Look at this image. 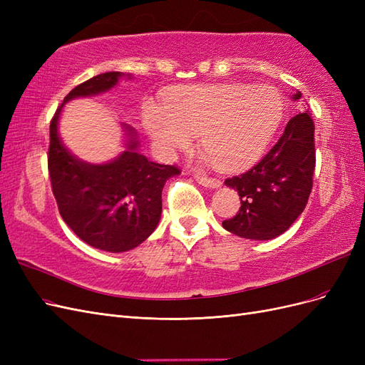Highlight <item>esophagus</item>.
<instances>
[{
  "instance_id": "esophagus-1",
  "label": "esophagus",
  "mask_w": 365,
  "mask_h": 365,
  "mask_svg": "<svg viewBox=\"0 0 365 365\" xmlns=\"http://www.w3.org/2000/svg\"><path fill=\"white\" fill-rule=\"evenodd\" d=\"M195 180H196L197 182H200L201 185L208 187V189H217V187L222 185V182H220L219 180H216V178H208V176L201 175V173H196V175H195Z\"/></svg>"
}]
</instances>
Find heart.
<instances>
[{
  "mask_svg": "<svg viewBox=\"0 0 365 365\" xmlns=\"http://www.w3.org/2000/svg\"><path fill=\"white\" fill-rule=\"evenodd\" d=\"M284 102L269 86L239 83L193 85L175 90L164 106L148 102L143 125L165 157L184 148L197 134L204 160L219 169L239 170L267 150L283 117Z\"/></svg>",
  "mask_w": 365,
  "mask_h": 365,
  "instance_id": "1",
  "label": "heart"
}]
</instances>
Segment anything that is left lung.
Returning a JSON list of instances; mask_svg holds the SVG:
<instances>
[{
  "label": "left lung",
  "mask_w": 365,
  "mask_h": 365,
  "mask_svg": "<svg viewBox=\"0 0 365 365\" xmlns=\"http://www.w3.org/2000/svg\"><path fill=\"white\" fill-rule=\"evenodd\" d=\"M297 91L292 101H298ZM314 120L309 109L292 117L280 140L252 169L225 185L240 196V208L222 227L236 236L269 240L283 235L303 213L315 169Z\"/></svg>",
  "instance_id": "1"
}]
</instances>
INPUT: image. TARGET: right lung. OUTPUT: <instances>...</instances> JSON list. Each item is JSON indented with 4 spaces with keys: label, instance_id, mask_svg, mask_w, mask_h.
Segmentation results:
<instances>
[{
    "label": "right lung",
    "instance_id": "add662e5",
    "mask_svg": "<svg viewBox=\"0 0 365 365\" xmlns=\"http://www.w3.org/2000/svg\"><path fill=\"white\" fill-rule=\"evenodd\" d=\"M123 76L108 71L77 85L50 123L48 173L59 213L85 244L109 252L129 251L153 233L161 217L163 187L180 173L175 165L141 155L137 132L128 125H121L126 149L109 163H85L65 148L58 132L63 105L77 97L113 90ZM126 77L132 79L130 74Z\"/></svg>",
    "mask_w": 365,
    "mask_h": 365
}]
</instances>
